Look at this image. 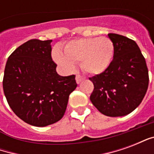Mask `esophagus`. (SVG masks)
<instances>
[{
	"mask_svg": "<svg viewBox=\"0 0 154 154\" xmlns=\"http://www.w3.org/2000/svg\"><path fill=\"white\" fill-rule=\"evenodd\" d=\"M84 79V77H82V76H81V75H79V74H77V76H76V81H77V83L79 84L82 82V81Z\"/></svg>",
	"mask_w": 154,
	"mask_h": 154,
	"instance_id": "esophagus-1",
	"label": "esophagus"
}]
</instances>
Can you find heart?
<instances>
[{
    "mask_svg": "<svg viewBox=\"0 0 154 154\" xmlns=\"http://www.w3.org/2000/svg\"><path fill=\"white\" fill-rule=\"evenodd\" d=\"M114 54L113 42L108 37H91L73 39L64 46V54L55 48L53 57L66 71H72L80 62L82 69L88 74L103 72L110 66Z\"/></svg>",
    "mask_w": 154,
    "mask_h": 154,
    "instance_id": "1",
    "label": "heart"
}]
</instances>
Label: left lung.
Wrapping results in <instances>:
<instances>
[{"mask_svg": "<svg viewBox=\"0 0 154 154\" xmlns=\"http://www.w3.org/2000/svg\"><path fill=\"white\" fill-rule=\"evenodd\" d=\"M113 60L106 71L90 79L94 85L91 101L105 116H124L139 106L149 87V70L135 41L110 33Z\"/></svg>", "mask_w": 154, "mask_h": 154, "instance_id": "obj_1", "label": "left lung"}]
</instances>
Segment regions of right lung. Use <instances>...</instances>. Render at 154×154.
<instances>
[{
	"instance_id": "add662e5",
	"label": "right lung",
	"mask_w": 154,
	"mask_h": 154,
	"mask_svg": "<svg viewBox=\"0 0 154 154\" xmlns=\"http://www.w3.org/2000/svg\"><path fill=\"white\" fill-rule=\"evenodd\" d=\"M52 40L30 39L6 62L3 90L13 112L25 123L44 127L57 122L77 84L75 75L59 76L52 59Z\"/></svg>"
}]
</instances>
